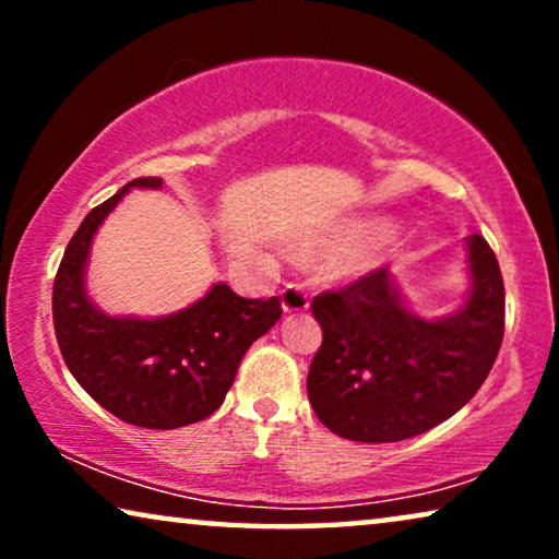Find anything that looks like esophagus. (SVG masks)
I'll use <instances>...</instances> for the list:
<instances>
[{
	"label": "esophagus",
	"mask_w": 559,
	"mask_h": 559,
	"mask_svg": "<svg viewBox=\"0 0 559 559\" xmlns=\"http://www.w3.org/2000/svg\"><path fill=\"white\" fill-rule=\"evenodd\" d=\"M308 293L302 285H285L282 287V310L285 312H302L308 310Z\"/></svg>",
	"instance_id": "esophagus-1"
}]
</instances>
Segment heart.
I'll return each instance as SVG.
<instances>
[{
	"mask_svg": "<svg viewBox=\"0 0 559 559\" xmlns=\"http://www.w3.org/2000/svg\"><path fill=\"white\" fill-rule=\"evenodd\" d=\"M386 234L389 224H384V221H358V224L343 228L338 236V247H358L348 254L346 270L350 274H366L379 270V266L389 259V239H381V236ZM371 238H377L378 241L371 242ZM366 240L370 243L366 245Z\"/></svg>",
	"mask_w": 559,
	"mask_h": 559,
	"instance_id": "b5f03b06",
	"label": "heart"
}]
</instances>
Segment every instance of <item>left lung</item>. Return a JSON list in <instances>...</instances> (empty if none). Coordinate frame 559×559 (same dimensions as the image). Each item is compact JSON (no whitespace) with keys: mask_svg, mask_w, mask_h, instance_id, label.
<instances>
[{"mask_svg":"<svg viewBox=\"0 0 559 559\" xmlns=\"http://www.w3.org/2000/svg\"><path fill=\"white\" fill-rule=\"evenodd\" d=\"M468 295L423 318L386 270L312 300L323 328L308 373L312 409L356 442H400L445 423L484 384L503 338V280L484 236L465 239Z\"/></svg>","mask_w":559,"mask_h":559,"instance_id":"left-lung-1","label":"left lung"}]
</instances>
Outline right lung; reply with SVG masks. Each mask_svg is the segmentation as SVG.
Listing matches in <instances>:
<instances>
[{
	"label": "right lung",
	"mask_w": 559,
	"mask_h": 559,
	"mask_svg": "<svg viewBox=\"0 0 559 559\" xmlns=\"http://www.w3.org/2000/svg\"><path fill=\"white\" fill-rule=\"evenodd\" d=\"M132 188L127 182L83 218L52 285V323L66 366L106 412L129 425L175 430L201 423L226 400L243 354L282 316L280 297L243 300L224 282L170 316H109L88 297L86 270L98 226Z\"/></svg>",
	"instance_id": "1"
}]
</instances>
